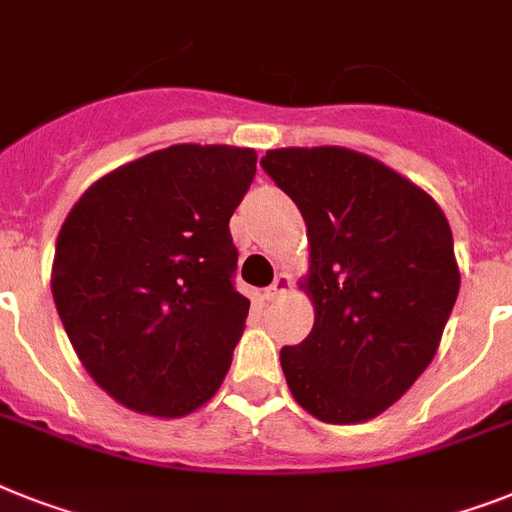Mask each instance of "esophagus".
<instances>
[{
	"label": "esophagus",
	"instance_id": "obj_1",
	"mask_svg": "<svg viewBox=\"0 0 512 512\" xmlns=\"http://www.w3.org/2000/svg\"><path fill=\"white\" fill-rule=\"evenodd\" d=\"M287 290H290V277H287V274H277L272 285L266 287V301H277V298H282Z\"/></svg>",
	"mask_w": 512,
	"mask_h": 512
}]
</instances>
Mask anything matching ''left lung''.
<instances>
[{
	"label": "left lung",
	"mask_w": 512,
	"mask_h": 512,
	"mask_svg": "<svg viewBox=\"0 0 512 512\" xmlns=\"http://www.w3.org/2000/svg\"><path fill=\"white\" fill-rule=\"evenodd\" d=\"M261 167L306 222L301 282L314 329L280 350L295 403L361 424L411 390L439 348L460 287L453 232L426 190L340 146L274 149Z\"/></svg>",
	"instance_id": "1"
}]
</instances>
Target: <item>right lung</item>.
Returning <instances> with one entry per match:
<instances>
[{
	"label": "right lung",
	"mask_w": 512,
	"mask_h": 512,
	"mask_svg": "<svg viewBox=\"0 0 512 512\" xmlns=\"http://www.w3.org/2000/svg\"><path fill=\"white\" fill-rule=\"evenodd\" d=\"M256 151L177 143L99 177L59 230L52 295L80 363L135 413L214 398L246 327L230 217Z\"/></svg>",
	"instance_id": "obj_1"
}]
</instances>
